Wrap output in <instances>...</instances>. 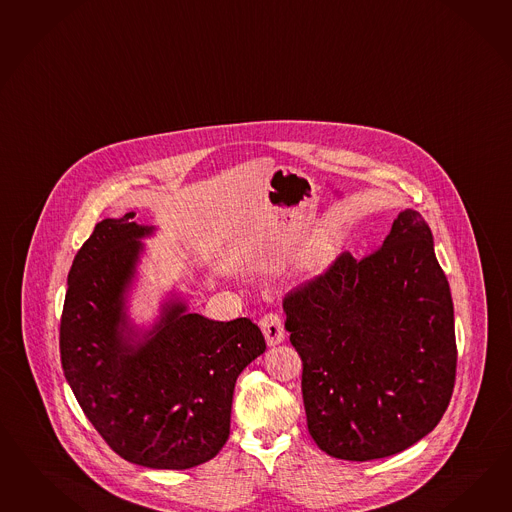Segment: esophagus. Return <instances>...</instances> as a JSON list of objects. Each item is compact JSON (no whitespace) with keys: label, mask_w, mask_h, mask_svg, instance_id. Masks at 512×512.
<instances>
[{"label":"esophagus","mask_w":512,"mask_h":512,"mask_svg":"<svg viewBox=\"0 0 512 512\" xmlns=\"http://www.w3.org/2000/svg\"><path fill=\"white\" fill-rule=\"evenodd\" d=\"M259 326H261V330H263L264 339H266L268 346H276L279 345V343H283V339H285V328H283L281 318L277 317V315L270 313V315L261 318Z\"/></svg>","instance_id":"obj_1"}]
</instances>
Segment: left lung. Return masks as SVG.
Here are the masks:
<instances>
[{
  "mask_svg": "<svg viewBox=\"0 0 512 512\" xmlns=\"http://www.w3.org/2000/svg\"><path fill=\"white\" fill-rule=\"evenodd\" d=\"M283 311L304 363L307 429L324 453L397 455L440 423L455 386V315L419 212H399L373 255H339Z\"/></svg>",
  "mask_w": 512,
  "mask_h": 512,
  "instance_id": "1",
  "label": "left lung"
}]
</instances>
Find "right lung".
<instances>
[{
    "label": "right lung",
    "instance_id": "obj_1",
    "mask_svg": "<svg viewBox=\"0 0 512 512\" xmlns=\"http://www.w3.org/2000/svg\"><path fill=\"white\" fill-rule=\"evenodd\" d=\"M136 212L100 221L76 253L61 317V365L111 449L152 470H188L229 438L238 374L266 350L249 318L190 313L173 289L149 324L130 315L145 238Z\"/></svg>",
    "mask_w": 512,
    "mask_h": 512
}]
</instances>
